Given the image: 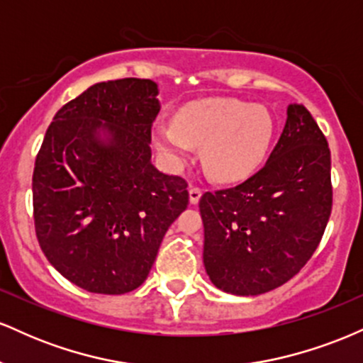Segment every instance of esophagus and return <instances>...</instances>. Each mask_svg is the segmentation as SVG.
<instances>
[{"label":"esophagus","instance_id":"1","mask_svg":"<svg viewBox=\"0 0 363 363\" xmlns=\"http://www.w3.org/2000/svg\"><path fill=\"white\" fill-rule=\"evenodd\" d=\"M199 198H201V189H199V187L191 186L189 187V203L191 205H198Z\"/></svg>","mask_w":363,"mask_h":363}]
</instances>
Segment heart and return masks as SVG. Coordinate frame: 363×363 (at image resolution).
Returning <instances> with one entry per match:
<instances>
[{
	"mask_svg": "<svg viewBox=\"0 0 363 363\" xmlns=\"http://www.w3.org/2000/svg\"><path fill=\"white\" fill-rule=\"evenodd\" d=\"M273 118L259 104L211 97L187 104L174 123L158 121L152 140L169 164L184 165L203 147V165L215 181L232 182L259 167L273 140Z\"/></svg>",
	"mask_w": 363,
	"mask_h": 363,
	"instance_id": "1",
	"label": "heart"
}]
</instances>
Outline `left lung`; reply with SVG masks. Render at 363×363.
Here are the masks:
<instances>
[{
    "label": "left lung",
    "instance_id": "1",
    "mask_svg": "<svg viewBox=\"0 0 363 363\" xmlns=\"http://www.w3.org/2000/svg\"><path fill=\"white\" fill-rule=\"evenodd\" d=\"M331 205L328 141L311 112L290 104L264 167L242 184L199 199L211 283L240 297L281 286L318 249Z\"/></svg>",
    "mask_w": 363,
    "mask_h": 363
}]
</instances>
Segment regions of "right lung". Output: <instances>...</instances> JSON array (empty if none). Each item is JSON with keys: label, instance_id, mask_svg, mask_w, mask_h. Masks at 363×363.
<instances>
[{"label": "right lung", "instance_id": "1", "mask_svg": "<svg viewBox=\"0 0 363 363\" xmlns=\"http://www.w3.org/2000/svg\"><path fill=\"white\" fill-rule=\"evenodd\" d=\"M157 95L152 80L95 83L56 112L37 153L40 249L66 280L91 294L138 289L189 203L184 179L152 162Z\"/></svg>", "mask_w": 363, "mask_h": 363}]
</instances>
